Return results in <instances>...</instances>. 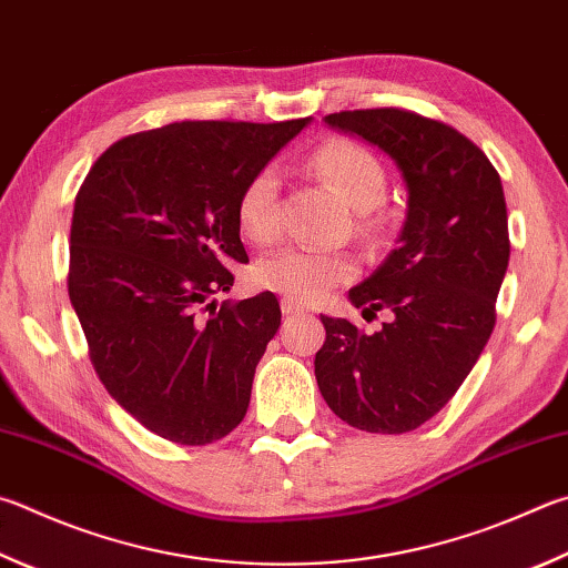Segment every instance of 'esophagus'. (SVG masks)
<instances>
[{
    "mask_svg": "<svg viewBox=\"0 0 568 568\" xmlns=\"http://www.w3.org/2000/svg\"><path fill=\"white\" fill-rule=\"evenodd\" d=\"M281 307H283V315H303L305 313V307H301V305L293 303V301H287V297H283Z\"/></svg>",
    "mask_w": 568,
    "mask_h": 568,
    "instance_id": "esophagus-1",
    "label": "esophagus"
}]
</instances>
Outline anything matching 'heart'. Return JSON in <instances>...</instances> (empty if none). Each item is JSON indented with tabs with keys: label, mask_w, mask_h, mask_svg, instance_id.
Listing matches in <instances>:
<instances>
[{
	"label": "heart",
	"mask_w": 568,
	"mask_h": 568,
	"mask_svg": "<svg viewBox=\"0 0 568 568\" xmlns=\"http://www.w3.org/2000/svg\"><path fill=\"white\" fill-rule=\"evenodd\" d=\"M315 176L327 183L349 209L357 211V229L373 233L379 223L377 205L385 199L387 176L373 151L355 141L333 139L317 146L311 156ZM281 176L273 166L257 169L241 189L235 203V221L243 239L267 245L281 233ZM357 261L345 251L283 248L257 261L255 283L285 295L297 305H313L333 287L353 281Z\"/></svg>",
	"instance_id": "heart-1"
}]
</instances>
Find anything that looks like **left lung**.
<instances>
[{
    "label": "left lung",
    "instance_id": "left-lung-1",
    "mask_svg": "<svg viewBox=\"0 0 568 568\" xmlns=\"http://www.w3.org/2000/svg\"><path fill=\"white\" fill-rule=\"evenodd\" d=\"M325 123L397 163L407 219L397 248L349 291L363 315L387 311L389 323L365 335L320 315L317 387L349 427L402 435L455 397L487 345L509 265L507 201L484 151L447 123L405 109L339 111Z\"/></svg>",
    "mask_w": 568,
    "mask_h": 568
}]
</instances>
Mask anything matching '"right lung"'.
I'll list each match as a JSON object with an SVG mask.
<instances>
[{
  "label": "right lung",
  "instance_id": "obj_1",
  "mask_svg": "<svg viewBox=\"0 0 568 568\" xmlns=\"http://www.w3.org/2000/svg\"><path fill=\"white\" fill-rule=\"evenodd\" d=\"M307 123H169L113 143L81 183L69 301L101 385L153 435L211 445L248 412L281 305L261 293L215 311L209 297L248 263L241 189Z\"/></svg>",
  "mask_w": 568,
  "mask_h": 568
}]
</instances>
